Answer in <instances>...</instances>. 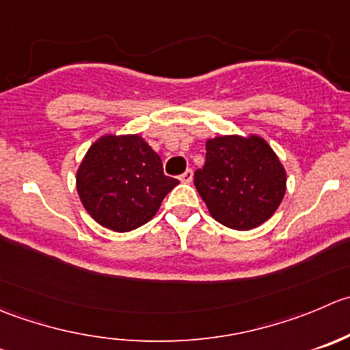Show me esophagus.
<instances>
[{
	"label": "esophagus",
	"instance_id": "34e87169",
	"mask_svg": "<svg viewBox=\"0 0 350 350\" xmlns=\"http://www.w3.org/2000/svg\"><path fill=\"white\" fill-rule=\"evenodd\" d=\"M181 183H191L193 181V169H186L181 176H179Z\"/></svg>",
	"mask_w": 350,
	"mask_h": 350
}]
</instances>
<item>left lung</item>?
Wrapping results in <instances>:
<instances>
[{
	"label": "left lung",
	"instance_id": "left-lung-1",
	"mask_svg": "<svg viewBox=\"0 0 350 350\" xmlns=\"http://www.w3.org/2000/svg\"><path fill=\"white\" fill-rule=\"evenodd\" d=\"M205 150L193 181L210 215L237 230L269 220L286 195V171L270 145L260 137H217Z\"/></svg>",
	"mask_w": 350,
	"mask_h": 350
}]
</instances>
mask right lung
<instances>
[{"label": "right lung", "mask_w": 350, "mask_h": 350, "mask_svg": "<svg viewBox=\"0 0 350 350\" xmlns=\"http://www.w3.org/2000/svg\"><path fill=\"white\" fill-rule=\"evenodd\" d=\"M178 183L164 174L161 157L138 135L99 138L77 172L85 210L118 232L147 224Z\"/></svg>", "instance_id": "obj_1"}]
</instances>
